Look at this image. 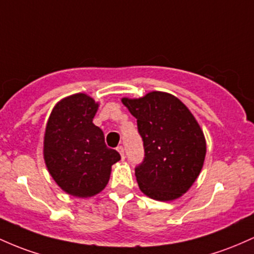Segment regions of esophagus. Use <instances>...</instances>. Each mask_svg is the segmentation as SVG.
<instances>
[{
  "mask_svg": "<svg viewBox=\"0 0 254 254\" xmlns=\"http://www.w3.org/2000/svg\"><path fill=\"white\" fill-rule=\"evenodd\" d=\"M116 150L119 151V153H120V155H121V158L124 159L125 158V150H124V147H122L121 145H120V146H118V149H116Z\"/></svg>",
  "mask_w": 254,
  "mask_h": 254,
  "instance_id": "obj_1",
  "label": "esophagus"
}]
</instances>
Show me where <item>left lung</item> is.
I'll list each match as a JSON object with an SVG mask.
<instances>
[{
    "label": "left lung",
    "instance_id": "obj_1",
    "mask_svg": "<svg viewBox=\"0 0 254 254\" xmlns=\"http://www.w3.org/2000/svg\"><path fill=\"white\" fill-rule=\"evenodd\" d=\"M121 101L136 119L144 141V161L135 168L139 189L155 200L180 198L194 184L206 155L198 121L178 97L167 92Z\"/></svg>",
    "mask_w": 254,
    "mask_h": 254
}]
</instances>
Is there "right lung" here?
<instances>
[{"label": "right lung", "mask_w": 254, "mask_h": 254, "mask_svg": "<svg viewBox=\"0 0 254 254\" xmlns=\"http://www.w3.org/2000/svg\"><path fill=\"white\" fill-rule=\"evenodd\" d=\"M98 105L86 93L65 97L54 107L45 127L43 156L48 172L62 190L78 198L102 192L112 165L121 159L93 125Z\"/></svg>", "instance_id": "1"}]
</instances>
